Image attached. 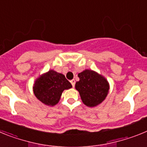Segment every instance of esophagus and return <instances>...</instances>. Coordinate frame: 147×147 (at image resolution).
I'll return each instance as SVG.
<instances>
[{"instance_id": "1", "label": "esophagus", "mask_w": 147, "mask_h": 147, "mask_svg": "<svg viewBox=\"0 0 147 147\" xmlns=\"http://www.w3.org/2000/svg\"><path fill=\"white\" fill-rule=\"evenodd\" d=\"M70 82H71L72 86L74 87L75 86V82H75V80H71V81H70Z\"/></svg>"}]
</instances>
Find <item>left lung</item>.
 <instances>
[{
  "mask_svg": "<svg viewBox=\"0 0 147 147\" xmlns=\"http://www.w3.org/2000/svg\"><path fill=\"white\" fill-rule=\"evenodd\" d=\"M80 81L75 88L80 93L82 101L86 106L96 107L102 103L108 94L110 85L102 75L91 70H85L78 74Z\"/></svg>",
  "mask_w": 147,
  "mask_h": 147,
  "instance_id": "8db88e82",
  "label": "left lung"
}]
</instances>
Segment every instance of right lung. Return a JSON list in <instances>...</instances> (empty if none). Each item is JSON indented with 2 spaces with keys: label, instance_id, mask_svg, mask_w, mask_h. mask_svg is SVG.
Returning <instances> with one entry per match:
<instances>
[{
  "label": "right lung",
  "instance_id": "add662e5",
  "mask_svg": "<svg viewBox=\"0 0 147 147\" xmlns=\"http://www.w3.org/2000/svg\"><path fill=\"white\" fill-rule=\"evenodd\" d=\"M71 88L72 85L64 75L50 70L36 80L33 90L40 102L54 106L59 102L63 90Z\"/></svg>",
  "mask_w": 147,
  "mask_h": 147
}]
</instances>
